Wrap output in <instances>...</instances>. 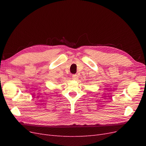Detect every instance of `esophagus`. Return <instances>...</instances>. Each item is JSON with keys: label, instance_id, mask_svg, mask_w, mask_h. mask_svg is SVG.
<instances>
[{"label": "esophagus", "instance_id": "34e87169", "mask_svg": "<svg viewBox=\"0 0 146 146\" xmlns=\"http://www.w3.org/2000/svg\"><path fill=\"white\" fill-rule=\"evenodd\" d=\"M78 76H77V75H76V74L72 75V79H73V80H78Z\"/></svg>", "mask_w": 146, "mask_h": 146}]
</instances>
